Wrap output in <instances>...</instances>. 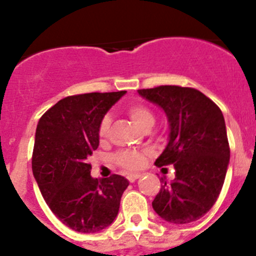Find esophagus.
<instances>
[{
  "label": "esophagus",
  "instance_id": "obj_1",
  "mask_svg": "<svg viewBox=\"0 0 256 256\" xmlns=\"http://www.w3.org/2000/svg\"><path fill=\"white\" fill-rule=\"evenodd\" d=\"M141 177V174H128V180H130V182H135L136 180H138V178H140Z\"/></svg>",
  "mask_w": 256,
  "mask_h": 256
}]
</instances>
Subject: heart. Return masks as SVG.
I'll return each mask as SVG.
<instances>
[{
  "label": "heart",
  "instance_id": "1",
  "mask_svg": "<svg viewBox=\"0 0 256 256\" xmlns=\"http://www.w3.org/2000/svg\"><path fill=\"white\" fill-rule=\"evenodd\" d=\"M128 115L130 116L131 120L134 121L138 128L141 130H144L147 128H152L154 124V115L151 110L142 104H131L128 105ZM110 121L109 116H104L102 120L100 121L99 125V136L100 138H105L109 134L110 130ZM144 154L140 151H135V150H124L120 151L115 156V162L120 167H122L126 171H135V170L140 168L144 164Z\"/></svg>",
  "mask_w": 256,
  "mask_h": 256
}]
</instances>
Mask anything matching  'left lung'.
Returning a JSON list of instances; mask_svg holds the SVG:
<instances>
[{
  "label": "left lung",
  "instance_id": "left-lung-1",
  "mask_svg": "<svg viewBox=\"0 0 256 256\" xmlns=\"http://www.w3.org/2000/svg\"><path fill=\"white\" fill-rule=\"evenodd\" d=\"M158 105L170 125L168 144L154 164H174V180L162 183L152 208L166 222L187 224L213 207L223 187L230 157L220 109L200 90L162 85L138 90Z\"/></svg>",
  "mask_w": 256,
  "mask_h": 256
}]
</instances>
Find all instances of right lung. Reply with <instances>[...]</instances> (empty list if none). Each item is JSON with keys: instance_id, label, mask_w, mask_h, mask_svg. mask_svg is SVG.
Segmentation results:
<instances>
[{"instance_id": "obj_1", "label": "right lung", "mask_w": 256, "mask_h": 256, "mask_svg": "<svg viewBox=\"0 0 256 256\" xmlns=\"http://www.w3.org/2000/svg\"><path fill=\"white\" fill-rule=\"evenodd\" d=\"M125 92L66 96L38 121L33 176L56 218L79 233H96L109 226L128 186L118 174L92 178L88 164L99 146L100 121Z\"/></svg>"}]
</instances>
